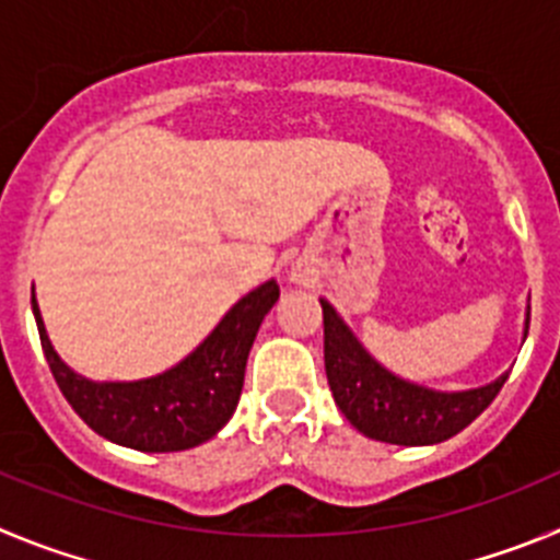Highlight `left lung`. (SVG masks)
<instances>
[{"label":"left lung","instance_id":"8db88e82","mask_svg":"<svg viewBox=\"0 0 560 560\" xmlns=\"http://www.w3.org/2000/svg\"><path fill=\"white\" fill-rule=\"evenodd\" d=\"M324 306V360L326 380L340 412L351 427L374 441L396 446H430L466 430L493 401L508 380V371L482 387L468 390H432L418 382L401 380L368 354L335 306ZM530 326L527 306L525 337Z\"/></svg>","mask_w":560,"mask_h":560}]
</instances>
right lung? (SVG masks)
Returning <instances> with one entry per match:
<instances>
[{
    "label": "right lung",
    "mask_w": 560,
    "mask_h": 560,
    "mask_svg": "<svg viewBox=\"0 0 560 560\" xmlns=\"http://www.w3.org/2000/svg\"><path fill=\"white\" fill-rule=\"evenodd\" d=\"M276 301L279 284L270 279L236 301L178 365L133 382H94L80 376L55 351L35 292L33 315L60 393L97 435L139 452H184L218 435L234 416L250 346Z\"/></svg>",
    "instance_id": "obj_1"
}]
</instances>
